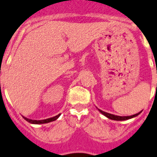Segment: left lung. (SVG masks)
<instances>
[{"mask_svg": "<svg viewBox=\"0 0 157 157\" xmlns=\"http://www.w3.org/2000/svg\"><path fill=\"white\" fill-rule=\"evenodd\" d=\"M98 111L101 112V114H103L104 116H106L107 118H109V119H110V120H116V121H123V120H130V119H132V118L138 116V115L141 112H138V113H137V114H134L133 115V116H115V115L110 114V113H108V112H103V111H101V109H98Z\"/></svg>", "mask_w": 157, "mask_h": 157, "instance_id": "obj_1", "label": "left lung"}]
</instances>
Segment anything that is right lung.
I'll list each match as a JSON object with an SVG mask.
<instances>
[{
  "mask_svg": "<svg viewBox=\"0 0 157 157\" xmlns=\"http://www.w3.org/2000/svg\"><path fill=\"white\" fill-rule=\"evenodd\" d=\"M60 114L57 115V116H54V117L52 118H48V119H46V120H30V119H27V117H24L23 116V119L25 120H27V122H29L30 123H32V124H43V123H50V122L55 121L56 120H57L58 118L59 117Z\"/></svg>",
  "mask_w": 157,
  "mask_h": 157,
  "instance_id": "1",
  "label": "right lung"
}]
</instances>
